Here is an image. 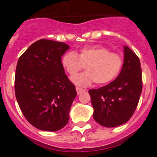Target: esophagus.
Masks as SVG:
<instances>
[{
	"label": "esophagus",
	"instance_id": "obj_1",
	"mask_svg": "<svg viewBox=\"0 0 157 157\" xmlns=\"http://www.w3.org/2000/svg\"><path fill=\"white\" fill-rule=\"evenodd\" d=\"M76 90H77V93L78 95L81 94L83 92L85 91L84 90H83V89H81V88H79V87H76Z\"/></svg>",
	"mask_w": 157,
	"mask_h": 157
}]
</instances>
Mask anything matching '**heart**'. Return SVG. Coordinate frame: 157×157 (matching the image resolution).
Returning a JSON list of instances; mask_svg holds the SVG:
<instances>
[{"label": "heart", "mask_w": 157, "mask_h": 157, "mask_svg": "<svg viewBox=\"0 0 157 157\" xmlns=\"http://www.w3.org/2000/svg\"><path fill=\"white\" fill-rule=\"evenodd\" d=\"M61 65L71 77L77 75L85 65L86 71L73 79L82 86L93 83L105 85L113 81L121 72L123 59L121 55L101 45L80 48L78 53L67 52L61 59Z\"/></svg>", "instance_id": "1"}]
</instances>
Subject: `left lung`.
<instances>
[{
  "instance_id": "8db88e82",
  "label": "left lung",
  "mask_w": 157,
  "mask_h": 157,
  "mask_svg": "<svg viewBox=\"0 0 157 157\" xmlns=\"http://www.w3.org/2000/svg\"><path fill=\"white\" fill-rule=\"evenodd\" d=\"M124 64L119 75L105 86L90 90L93 118L106 128L126 123L138 104L142 92V71L138 57L124 46Z\"/></svg>"
}]
</instances>
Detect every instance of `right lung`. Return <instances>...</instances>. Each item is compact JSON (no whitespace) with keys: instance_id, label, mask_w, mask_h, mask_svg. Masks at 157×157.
Wrapping results in <instances>:
<instances>
[{"instance_id":"right-lung-1","label":"right lung","mask_w":157,"mask_h":157,"mask_svg":"<svg viewBox=\"0 0 157 157\" xmlns=\"http://www.w3.org/2000/svg\"><path fill=\"white\" fill-rule=\"evenodd\" d=\"M64 42L36 41L20 57L15 74V94L26 119L46 131L63 128L77 96L75 86L61 65V56L68 50Z\"/></svg>"}]
</instances>
